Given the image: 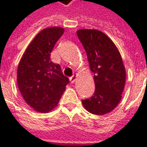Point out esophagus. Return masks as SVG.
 Returning a JSON list of instances; mask_svg holds the SVG:
<instances>
[{"mask_svg": "<svg viewBox=\"0 0 147 147\" xmlns=\"http://www.w3.org/2000/svg\"><path fill=\"white\" fill-rule=\"evenodd\" d=\"M76 79H77V74H74L72 77L69 78V80H70V82H71L72 83H74L76 81Z\"/></svg>", "mask_w": 147, "mask_h": 147, "instance_id": "obj_1", "label": "esophagus"}]
</instances>
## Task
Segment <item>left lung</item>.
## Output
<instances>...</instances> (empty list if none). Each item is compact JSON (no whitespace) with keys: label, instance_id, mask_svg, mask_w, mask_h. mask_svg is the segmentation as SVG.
Masks as SVG:
<instances>
[{"label":"left lung","instance_id":"1","mask_svg":"<svg viewBox=\"0 0 147 147\" xmlns=\"http://www.w3.org/2000/svg\"><path fill=\"white\" fill-rule=\"evenodd\" d=\"M77 34L86 52L90 70L94 74V94L82 102L91 114H107L118 106L126 82V70L121 54L110 37L101 31L79 29Z\"/></svg>","mask_w":147,"mask_h":147}]
</instances>
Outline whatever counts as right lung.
<instances>
[{
    "mask_svg": "<svg viewBox=\"0 0 147 147\" xmlns=\"http://www.w3.org/2000/svg\"><path fill=\"white\" fill-rule=\"evenodd\" d=\"M64 33L61 27L41 30L21 57L18 68V85L26 103L41 113L54 109L69 82L60 65L50 60V53Z\"/></svg>",
    "mask_w": 147,
    "mask_h": 147,
    "instance_id": "obj_1",
    "label": "right lung"
}]
</instances>
